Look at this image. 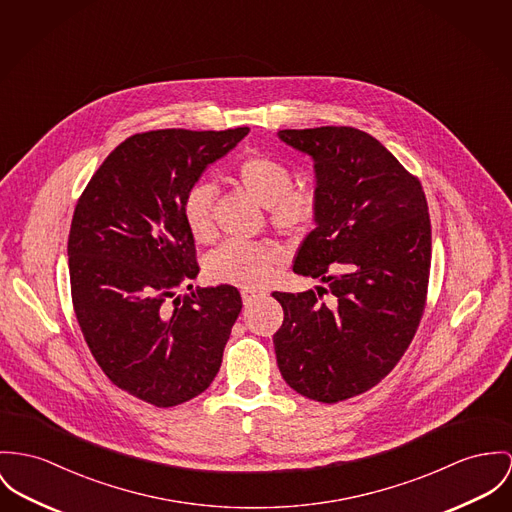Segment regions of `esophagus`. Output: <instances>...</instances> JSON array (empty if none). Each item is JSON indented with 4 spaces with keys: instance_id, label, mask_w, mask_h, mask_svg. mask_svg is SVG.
I'll use <instances>...</instances> for the list:
<instances>
[{
    "instance_id": "1",
    "label": "esophagus",
    "mask_w": 512,
    "mask_h": 512,
    "mask_svg": "<svg viewBox=\"0 0 512 512\" xmlns=\"http://www.w3.org/2000/svg\"><path fill=\"white\" fill-rule=\"evenodd\" d=\"M263 294L261 292H257V290H241V300H243V304L245 306H249V304H253L257 298H261Z\"/></svg>"
}]
</instances>
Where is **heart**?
<instances>
[{
  "label": "heart",
  "instance_id": "b5f03b06",
  "mask_svg": "<svg viewBox=\"0 0 512 512\" xmlns=\"http://www.w3.org/2000/svg\"><path fill=\"white\" fill-rule=\"evenodd\" d=\"M234 183L253 202L267 208L269 220L282 234H302L314 224L317 200L308 189H290V171L275 159L253 156L243 159L234 173ZM216 189L200 183L189 191L183 204V218L198 243L214 237L212 204ZM278 261V251L255 241H228L206 259V276L216 284L239 288L265 286Z\"/></svg>",
  "mask_w": 512,
  "mask_h": 512
}]
</instances>
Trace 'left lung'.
I'll use <instances>...</instances> for the list:
<instances>
[{
	"instance_id": "left-lung-1",
	"label": "left lung",
	"mask_w": 512,
	"mask_h": 512,
	"mask_svg": "<svg viewBox=\"0 0 512 512\" xmlns=\"http://www.w3.org/2000/svg\"><path fill=\"white\" fill-rule=\"evenodd\" d=\"M278 138L314 161L315 228L294 273L327 288L273 294L284 310L276 362L294 392L337 403L384 380L417 331L431 269L429 206L419 179L362 130L319 126Z\"/></svg>"
}]
</instances>
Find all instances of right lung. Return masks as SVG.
<instances>
[{
    "mask_svg": "<svg viewBox=\"0 0 512 512\" xmlns=\"http://www.w3.org/2000/svg\"><path fill=\"white\" fill-rule=\"evenodd\" d=\"M247 132L134 134L91 177L72 218L70 282L85 343L117 388L156 407L212 384L241 312L230 284L197 288L173 306L169 298L198 275L185 198Z\"/></svg>",
    "mask_w": 512,
    "mask_h": 512,
    "instance_id": "1",
    "label": "right lung"
}]
</instances>
